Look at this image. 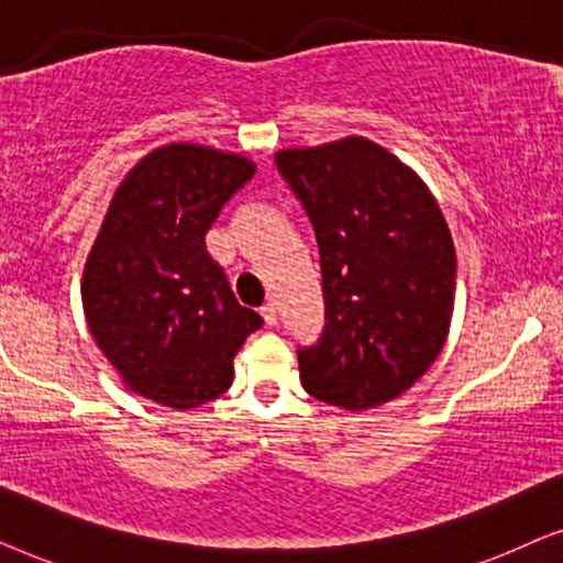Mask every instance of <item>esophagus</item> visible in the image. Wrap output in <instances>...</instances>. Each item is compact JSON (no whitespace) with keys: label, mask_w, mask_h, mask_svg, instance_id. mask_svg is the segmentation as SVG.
<instances>
[{"label":"esophagus","mask_w":563,"mask_h":563,"mask_svg":"<svg viewBox=\"0 0 563 563\" xmlns=\"http://www.w3.org/2000/svg\"><path fill=\"white\" fill-rule=\"evenodd\" d=\"M261 318H264L266 325H276V322H279V312H276V305L268 302V305L261 307Z\"/></svg>","instance_id":"esophagus-1"}]
</instances>
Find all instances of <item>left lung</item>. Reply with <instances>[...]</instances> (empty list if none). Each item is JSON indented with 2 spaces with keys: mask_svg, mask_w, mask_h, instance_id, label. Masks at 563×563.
<instances>
[{
  "mask_svg": "<svg viewBox=\"0 0 563 563\" xmlns=\"http://www.w3.org/2000/svg\"><path fill=\"white\" fill-rule=\"evenodd\" d=\"M276 168L320 251L325 328L299 345V379L320 402L358 412L412 387L449 335L456 251L426 184L366 137L287 148Z\"/></svg>",
  "mask_w": 563,
  "mask_h": 563,
  "instance_id": "left-lung-1",
  "label": "left lung"
}]
</instances>
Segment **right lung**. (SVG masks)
<instances>
[{
  "label": "right lung",
  "mask_w": 563,
  "mask_h": 563,
  "mask_svg": "<svg viewBox=\"0 0 563 563\" xmlns=\"http://www.w3.org/2000/svg\"><path fill=\"white\" fill-rule=\"evenodd\" d=\"M256 166L172 143L114 191L84 266L81 302L99 351L137 395L191 410L233 384V358L258 312L238 305L205 235Z\"/></svg>",
  "instance_id": "right-lung-1"
}]
</instances>
